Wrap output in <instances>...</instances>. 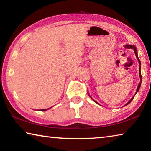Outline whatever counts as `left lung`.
<instances>
[{"instance_id":"left-lung-1","label":"left lung","mask_w":151,"mask_h":151,"mask_svg":"<svg viewBox=\"0 0 151 151\" xmlns=\"http://www.w3.org/2000/svg\"><path fill=\"white\" fill-rule=\"evenodd\" d=\"M124 47L125 48H132V49L134 50V53H135V55H136V57H137V58L138 59V61H139V65H140V60H139V57H138V55H137V48H136V47H134V46H133V45H124ZM139 76H140V83L139 84V85H138V87H137V92H136V93H135V94H136L137 93V92L139 91V88H140V85H141V82H142V76H141V73H140V68H139ZM89 95V94H88ZM90 96V95H89ZM90 97L91 98V96H90ZM133 98H134V96L132 97V98L131 99V100H130L129 102H128V103L125 104L124 106H126V105H127V104H129L130 103H131V102L132 101V99H133ZM92 99V98H91ZM93 101H94L96 103H97V104H99L98 103H97V102H96L94 100H93Z\"/></svg>"}]
</instances>
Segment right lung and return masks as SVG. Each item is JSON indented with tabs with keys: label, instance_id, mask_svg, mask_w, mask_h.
<instances>
[{
	"label": "right lung",
	"instance_id": "add662e5",
	"mask_svg": "<svg viewBox=\"0 0 151 151\" xmlns=\"http://www.w3.org/2000/svg\"><path fill=\"white\" fill-rule=\"evenodd\" d=\"M49 109H50V108H49ZM49 109H42V110H40V111H47V110Z\"/></svg>",
	"mask_w": 151,
	"mask_h": 151
}]
</instances>
